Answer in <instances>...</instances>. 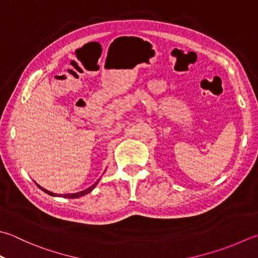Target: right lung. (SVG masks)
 <instances>
[{
  "mask_svg": "<svg viewBox=\"0 0 258 258\" xmlns=\"http://www.w3.org/2000/svg\"><path fill=\"white\" fill-rule=\"evenodd\" d=\"M98 181L99 180H97L96 181V182L90 186V188H88V189H86V190H84V191H82V192H77V194H67V195H55V194H52V192H50V191H48V190H45V189H43L42 186H40V185H38L40 189H41L43 192H45V194H48V195H50V196H52V197H62V198H69V199H74V198H79V197H83V196H85V195H87V194H89L90 191H92L95 186H96V184L98 183Z\"/></svg>",
  "mask_w": 258,
  "mask_h": 258,
  "instance_id": "obj_1",
  "label": "right lung"
}]
</instances>
